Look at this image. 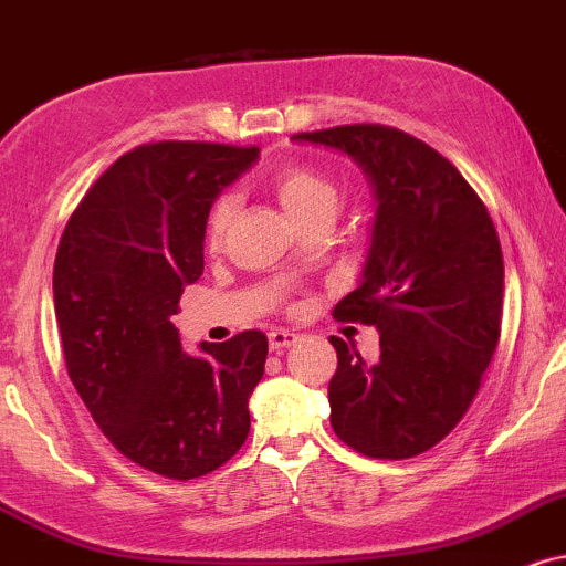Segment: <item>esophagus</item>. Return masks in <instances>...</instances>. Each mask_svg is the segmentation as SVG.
Masks as SVG:
<instances>
[{
	"mask_svg": "<svg viewBox=\"0 0 566 566\" xmlns=\"http://www.w3.org/2000/svg\"><path fill=\"white\" fill-rule=\"evenodd\" d=\"M297 343V335L290 329H274L269 332V348L271 350H284V348H292V345Z\"/></svg>",
	"mask_w": 566,
	"mask_h": 566,
	"instance_id": "esophagus-1",
	"label": "esophagus"
}]
</instances>
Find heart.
Instances as JSON below:
<instances>
[{
    "instance_id": "obj_1",
    "label": "heart",
    "mask_w": 566,
    "mask_h": 566,
    "mask_svg": "<svg viewBox=\"0 0 566 566\" xmlns=\"http://www.w3.org/2000/svg\"><path fill=\"white\" fill-rule=\"evenodd\" d=\"M269 187L271 192L276 195V200L282 202V208L287 210L301 227L313 216H332L337 208V184L324 171L308 166V163H279L274 171L269 174ZM231 216H234V197H216L213 206L208 210L206 223V237L210 248L221 244L223 234H227L231 223Z\"/></svg>"
}]
</instances>
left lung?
<instances>
[{
  "label": "left lung",
  "mask_w": 566,
  "mask_h": 566,
  "mask_svg": "<svg viewBox=\"0 0 566 566\" xmlns=\"http://www.w3.org/2000/svg\"><path fill=\"white\" fill-rule=\"evenodd\" d=\"M292 139L348 153L379 200L364 279L335 305L337 322L377 326L379 358L366 364L329 339L332 427L369 459H413L459 424L499 348V231L459 168L400 128L350 124Z\"/></svg>",
  "instance_id": "1"
}]
</instances>
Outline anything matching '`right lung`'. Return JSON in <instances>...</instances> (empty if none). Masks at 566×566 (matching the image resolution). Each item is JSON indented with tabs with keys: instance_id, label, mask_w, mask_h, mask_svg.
<instances>
[{
	"instance_id": "add662e5",
	"label": "right lung",
	"mask_w": 566,
	"mask_h": 566,
	"mask_svg": "<svg viewBox=\"0 0 566 566\" xmlns=\"http://www.w3.org/2000/svg\"><path fill=\"white\" fill-rule=\"evenodd\" d=\"M255 158L258 147L216 142L134 147L86 189L54 255L67 377L105 438L168 480L223 467L250 432L269 339L248 329L195 358L171 316L206 265L216 195Z\"/></svg>"
}]
</instances>
